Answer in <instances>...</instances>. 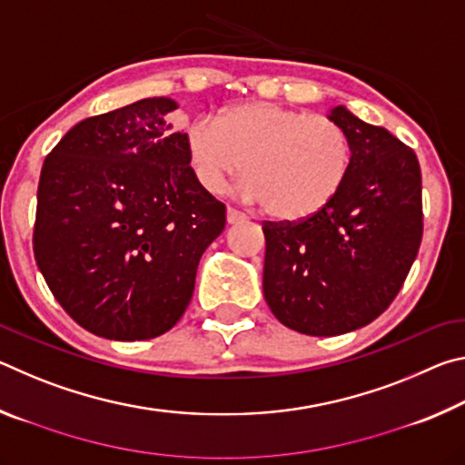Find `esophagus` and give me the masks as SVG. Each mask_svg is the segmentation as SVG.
Returning <instances> with one entry per match:
<instances>
[{
  "label": "esophagus",
  "mask_w": 465,
  "mask_h": 465,
  "mask_svg": "<svg viewBox=\"0 0 465 465\" xmlns=\"http://www.w3.org/2000/svg\"><path fill=\"white\" fill-rule=\"evenodd\" d=\"M243 219H246V215H243L242 211L227 207V223H240V222H243Z\"/></svg>",
  "instance_id": "obj_1"
}]
</instances>
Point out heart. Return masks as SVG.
Wrapping results in <instances>:
<instances>
[{"mask_svg": "<svg viewBox=\"0 0 465 465\" xmlns=\"http://www.w3.org/2000/svg\"><path fill=\"white\" fill-rule=\"evenodd\" d=\"M184 143L204 191L222 193L243 168L242 194L282 222L324 209L352 162L351 139L341 124L272 102L225 108L215 123L196 119L186 127Z\"/></svg>", "mask_w": 465, "mask_h": 465, "instance_id": "b5f03b06", "label": "heart"}]
</instances>
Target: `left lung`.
I'll return each instance as SVG.
<instances>
[{
  "instance_id": "obj_1",
  "label": "left lung",
  "mask_w": 465,
  "mask_h": 465,
  "mask_svg": "<svg viewBox=\"0 0 465 465\" xmlns=\"http://www.w3.org/2000/svg\"><path fill=\"white\" fill-rule=\"evenodd\" d=\"M330 121L352 147L342 188L310 217L262 223L266 303L281 324L310 336L344 334L381 316L422 240L416 153L344 106Z\"/></svg>"
}]
</instances>
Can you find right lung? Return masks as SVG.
<instances>
[{
    "instance_id": "1",
    "label": "right lung",
    "mask_w": 465,
    "mask_h": 465,
    "mask_svg": "<svg viewBox=\"0 0 465 465\" xmlns=\"http://www.w3.org/2000/svg\"><path fill=\"white\" fill-rule=\"evenodd\" d=\"M170 98L90 116L45 157L33 250L61 308L88 332L147 341L191 303L225 204L199 184Z\"/></svg>"
}]
</instances>
